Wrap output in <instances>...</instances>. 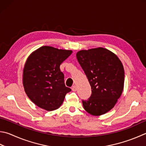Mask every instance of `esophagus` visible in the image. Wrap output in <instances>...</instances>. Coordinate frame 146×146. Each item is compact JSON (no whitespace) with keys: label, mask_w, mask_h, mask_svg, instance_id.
I'll return each mask as SVG.
<instances>
[{"label":"esophagus","mask_w":146,"mask_h":146,"mask_svg":"<svg viewBox=\"0 0 146 146\" xmlns=\"http://www.w3.org/2000/svg\"><path fill=\"white\" fill-rule=\"evenodd\" d=\"M71 89H72L73 91H76V89H77V88H76V86H73L72 87H71Z\"/></svg>","instance_id":"34e87169"}]
</instances>
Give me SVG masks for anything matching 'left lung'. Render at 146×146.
<instances>
[{"label":"left lung","mask_w":146,"mask_h":146,"mask_svg":"<svg viewBox=\"0 0 146 146\" xmlns=\"http://www.w3.org/2000/svg\"><path fill=\"white\" fill-rule=\"evenodd\" d=\"M76 58L91 86V96L82 100L84 109L93 115L104 114L114 107L123 92V64L115 54L102 47L80 50Z\"/></svg>","instance_id":"left-lung-1"}]
</instances>
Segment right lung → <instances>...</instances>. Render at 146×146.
Returning a JSON list of instances; mask_svg holds the SVG:
<instances>
[{
  "label": "right lung",
  "instance_id": "right-lung-1",
  "mask_svg": "<svg viewBox=\"0 0 146 146\" xmlns=\"http://www.w3.org/2000/svg\"><path fill=\"white\" fill-rule=\"evenodd\" d=\"M72 50L43 46L29 55L23 71V85L29 98L47 111L59 108L66 94L71 90L66 87L60 65Z\"/></svg>",
  "mask_w": 146,
  "mask_h": 146
}]
</instances>
